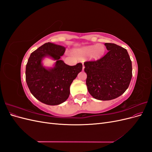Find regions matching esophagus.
Returning <instances> with one entry per match:
<instances>
[{"label":"esophagus","instance_id":"esophagus-1","mask_svg":"<svg viewBox=\"0 0 152 152\" xmlns=\"http://www.w3.org/2000/svg\"><path fill=\"white\" fill-rule=\"evenodd\" d=\"M84 68H85V66H84V65H83V66H82V70H84Z\"/></svg>","mask_w":152,"mask_h":152}]
</instances>
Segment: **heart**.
<instances>
[{
    "label": "heart",
    "instance_id": "1",
    "mask_svg": "<svg viewBox=\"0 0 152 152\" xmlns=\"http://www.w3.org/2000/svg\"><path fill=\"white\" fill-rule=\"evenodd\" d=\"M104 50L105 49L104 45L102 44H98L82 48L78 50V53L81 55L91 54V58L94 59H98L103 56Z\"/></svg>",
    "mask_w": 152,
    "mask_h": 152
}]
</instances>
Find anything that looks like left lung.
Returning a JSON list of instances; mask_svg holds the SVG:
<instances>
[{
	"instance_id": "8db88e82",
	"label": "left lung",
	"mask_w": 152,
	"mask_h": 152,
	"mask_svg": "<svg viewBox=\"0 0 152 152\" xmlns=\"http://www.w3.org/2000/svg\"><path fill=\"white\" fill-rule=\"evenodd\" d=\"M104 45L108 51L103 57L84 63L89 93L103 101L121 96L128 88L132 75V62L127 50L115 44Z\"/></svg>"
}]
</instances>
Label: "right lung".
Masks as SVG:
<instances>
[{"mask_svg": "<svg viewBox=\"0 0 152 152\" xmlns=\"http://www.w3.org/2000/svg\"><path fill=\"white\" fill-rule=\"evenodd\" d=\"M65 51L63 46L48 42L30 54L26 66V82L31 93L40 102L56 105L66 101L70 95L71 84L82 70L80 63L69 66L60 60ZM46 56L57 60L55 66L50 70L41 63Z\"/></svg>", "mask_w": 152, "mask_h": 152, "instance_id": "add662e5", "label": "right lung"}]
</instances>
